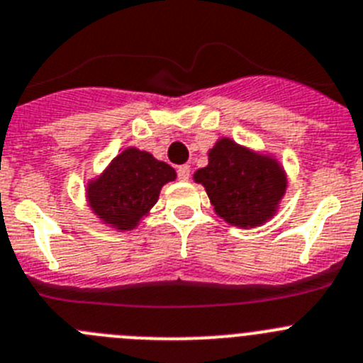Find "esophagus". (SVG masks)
<instances>
[{
  "label": "esophagus",
  "instance_id": "obj_1",
  "mask_svg": "<svg viewBox=\"0 0 363 363\" xmlns=\"http://www.w3.org/2000/svg\"><path fill=\"white\" fill-rule=\"evenodd\" d=\"M177 175L181 181H188L189 175H191V168H189V164H182L177 168Z\"/></svg>",
  "mask_w": 363,
  "mask_h": 363
}]
</instances>
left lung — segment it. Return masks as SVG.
<instances>
[{
  "mask_svg": "<svg viewBox=\"0 0 363 363\" xmlns=\"http://www.w3.org/2000/svg\"><path fill=\"white\" fill-rule=\"evenodd\" d=\"M208 159V166L195 172L193 181L204 186L220 218L236 228L250 229L276 215L289 179L274 155L220 138L209 148Z\"/></svg>",
  "mask_w": 363,
  "mask_h": 363,
  "instance_id": "8db88e82",
  "label": "left lung"
}]
</instances>
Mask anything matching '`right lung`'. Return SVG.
Instances as JSON below:
<instances>
[{
	"instance_id": "obj_1",
	"label": "right lung",
	"mask_w": 363,
	"mask_h": 363,
	"mask_svg": "<svg viewBox=\"0 0 363 363\" xmlns=\"http://www.w3.org/2000/svg\"><path fill=\"white\" fill-rule=\"evenodd\" d=\"M175 177L170 164L157 161L150 152L128 147L87 182V204L105 225L132 231L154 208L162 186Z\"/></svg>"
}]
</instances>
